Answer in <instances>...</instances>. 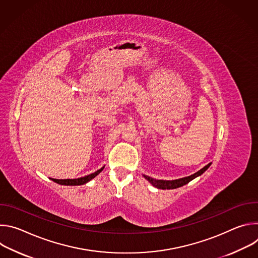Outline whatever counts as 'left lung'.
Instances as JSON below:
<instances>
[{
  "label": "left lung",
  "instance_id": "obj_1",
  "mask_svg": "<svg viewBox=\"0 0 258 258\" xmlns=\"http://www.w3.org/2000/svg\"><path fill=\"white\" fill-rule=\"evenodd\" d=\"M211 165V162L208 163L206 166H204L203 168H201L199 171L195 172L194 174H191L189 176L186 177H181V178H177V179H172V180H163V179H156L153 177H150L148 175H145L143 174V176L147 179L149 180L154 187H156L157 189H162V190H170V189H176L179 188L183 185H187L189 181H191L192 179H194L195 177L201 175L209 166Z\"/></svg>",
  "mask_w": 258,
  "mask_h": 258
}]
</instances>
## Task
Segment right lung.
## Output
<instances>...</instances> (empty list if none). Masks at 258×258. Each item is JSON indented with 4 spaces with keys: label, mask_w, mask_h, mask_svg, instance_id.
<instances>
[{
    "label": "right lung",
    "mask_w": 258,
    "mask_h": 258,
    "mask_svg": "<svg viewBox=\"0 0 258 258\" xmlns=\"http://www.w3.org/2000/svg\"><path fill=\"white\" fill-rule=\"evenodd\" d=\"M104 166L102 168H100L99 170L95 171L94 173H91L89 175L83 176V177H79V178H66V179H57V178H52L53 181L60 183V185H65V186H80V185H84V183L90 181L91 179H93L95 176H97L102 170H103Z\"/></svg>",
    "instance_id": "obj_1"
}]
</instances>
